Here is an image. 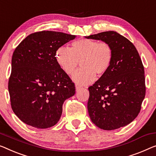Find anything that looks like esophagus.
I'll return each mask as SVG.
<instances>
[{
	"label": "esophagus",
	"instance_id": "34e87169",
	"mask_svg": "<svg viewBox=\"0 0 156 156\" xmlns=\"http://www.w3.org/2000/svg\"><path fill=\"white\" fill-rule=\"evenodd\" d=\"M82 87V85H79V84H76V90H78L79 89H80V88Z\"/></svg>",
	"mask_w": 156,
	"mask_h": 156
}]
</instances>
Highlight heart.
Wrapping results in <instances>:
<instances>
[{"instance_id": "heart-1", "label": "heart", "mask_w": 156, "mask_h": 156, "mask_svg": "<svg viewBox=\"0 0 156 156\" xmlns=\"http://www.w3.org/2000/svg\"><path fill=\"white\" fill-rule=\"evenodd\" d=\"M56 59L65 73L71 75L80 65L82 69L73 76L75 82L90 84L107 73L112 64L113 50L106 42L80 39L71 43V48L62 46L56 51Z\"/></svg>"}]
</instances>
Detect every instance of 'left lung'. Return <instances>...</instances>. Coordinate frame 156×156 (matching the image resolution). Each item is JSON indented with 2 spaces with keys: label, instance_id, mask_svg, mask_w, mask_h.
I'll use <instances>...</instances> for the list:
<instances>
[{
  "label": "left lung",
  "instance_id": "obj_1",
  "mask_svg": "<svg viewBox=\"0 0 156 156\" xmlns=\"http://www.w3.org/2000/svg\"><path fill=\"white\" fill-rule=\"evenodd\" d=\"M86 38L108 43L113 50L112 64L107 73L88 87L90 119L105 130L125 126L140 112L146 94L144 68L138 51L132 42L115 31Z\"/></svg>",
  "mask_w": 156,
  "mask_h": 156
}]
</instances>
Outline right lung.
I'll return each mask as SVG.
<instances>
[{"label":"right lung","instance_id":"right-lung-1","mask_svg":"<svg viewBox=\"0 0 156 156\" xmlns=\"http://www.w3.org/2000/svg\"><path fill=\"white\" fill-rule=\"evenodd\" d=\"M75 38L62 32L38 31L15 48L8 90L12 109L22 122L45 129L59 121L64 101L73 96L76 87L58 64L56 51Z\"/></svg>","mask_w":156,"mask_h":156}]
</instances>
